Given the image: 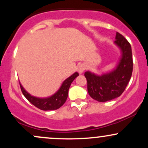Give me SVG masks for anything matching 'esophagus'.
<instances>
[{
    "mask_svg": "<svg viewBox=\"0 0 148 148\" xmlns=\"http://www.w3.org/2000/svg\"><path fill=\"white\" fill-rule=\"evenodd\" d=\"M85 69H86V66H85L84 64H79V67H78V68H77V70H78V72H79V74H82V73L84 72Z\"/></svg>",
    "mask_w": 148,
    "mask_h": 148,
    "instance_id": "obj_1",
    "label": "esophagus"
}]
</instances>
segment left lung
I'll return each mask as SVG.
<instances>
[{"mask_svg":"<svg viewBox=\"0 0 148 148\" xmlns=\"http://www.w3.org/2000/svg\"><path fill=\"white\" fill-rule=\"evenodd\" d=\"M115 44L121 49L122 57L114 70L101 76L90 72L84 74L90 96L100 102L110 101L121 95L132 74L133 59L130 42L117 32Z\"/></svg>","mask_w":148,"mask_h":148,"instance_id":"1","label":"left lung"}]
</instances>
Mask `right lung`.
I'll list each match as a JSON object with an SVG mask.
<instances>
[{
    "mask_svg": "<svg viewBox=\"0 0 148 148\" xmlns=\"http://www.w3.org/2000/svg\"><path fill=\"white\" fill-rule=\"evenodd\" d=\"M79 76V73L75 72L67 79L64 80L62 86L56 93L50 97L47 98H37L31 96L29 93L25 90L24 88L20 84L21 92L23 95L32 104L40 108L42 111H51L56 110L64 104L68 96L69 88L70 87L72 81Z\"/></svg>",
    "mask_w": 148,
    "mask_h": 148,
    "instance_id": "obj_1",
    "label": "right lung"
}]
</instances>
